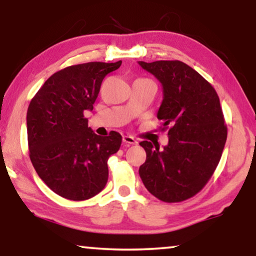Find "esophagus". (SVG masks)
<instances>
[{"label":"esophagus","instance_id":"1","mask_svg":"<svg viewBox=\"0 0 256 256\" xmlns=\"http://www.w3.org/2000/svg\"><path fill=\"white\" fill-rule=\"evenodd\" d=\"M122 141H124V144L126 146H132V144H138V141H136V140L132 138V136H129V135L124 136Z\"/></svg>","mask_w":256,"mask_h":256}]
</instances>
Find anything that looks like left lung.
Wrapping results in <instances>:
<instances>
[{
    "mask_svg": "<svg viewBox=\"0 0 256 256\" xmlns=\"http://www.w3.org/2000/svg\"><path fill=\"white\" fill-rule=\"evenodd\" d=\"M163 86L157 118L169 143L143 141L146 152L140 177L150 194L166 202L197 194L216 169L227 138L219 96L208 80L180 60L138 62Z\"/></svg>",
    "mask_w": 256,
    "mask_h": 256,
    "instance_id": "obj_1",
    "label": "left lung"
}]
</instances>
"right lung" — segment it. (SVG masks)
Instances as JSON below:
<instances>
[{
	"instance_id": "right-lung-1",
	"label": "right lung",
	"mask_w": 256,
	"mask_h": 256,
	"mask_svg": "<svg viewBox=\"0 0 256 256\" xmlns=\"http://www.w3.org/2000/svg\"><path fill=\"white\" fill-rule=\"evenodd\" d=\"M116 62H90L52 74L30 101L26 113L31 163L54 194L70 200H86L108 180L107 160L120 149L116 132L101 138L88 127L101 82L120 68Z\"/></svg>"
}]
</instances>
